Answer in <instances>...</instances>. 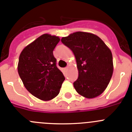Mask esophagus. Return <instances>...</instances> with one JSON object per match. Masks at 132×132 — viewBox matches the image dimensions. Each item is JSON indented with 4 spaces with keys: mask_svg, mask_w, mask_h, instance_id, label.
Listing matches in <instances>:
<instances>
[{
    "mask_svg": "<svg viewBox=\"0 0 132 132\" xmlns=\"http://www.w3.org/2000/svg\"><path fill=\"white\" fill-rule=\"evenodd\" d=\"M67 69H68V67H65V70H67Z\"/></svg>",
    "mask_w": 132,
    "mask_h": 132,
    "instance_id": "esophagus-1",
    "label": "esophagus"
}]
</instances>
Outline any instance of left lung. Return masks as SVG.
Here are the masks:
<instances>
[{
  "label": "left lung",
  "mask_w": 132,
  "mask_h": 132,
  "mask_svg": "<svg viewBox=\"0 0 132 132\" xmlns=\"http://www.w3.org/2000/svg\"><path fill=\"white\" fill-rule=\"evenodd\" d=\"M61 42L74 53L79 77L73 86L79 94L93 98L106 88L113 73L112 54L98 36L77 31L63 37Z\"/></svg>",
  "instance_id": "8db88e82"
}]
</instances>
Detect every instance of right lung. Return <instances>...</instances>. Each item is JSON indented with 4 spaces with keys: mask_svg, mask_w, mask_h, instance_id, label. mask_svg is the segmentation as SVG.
Here are the masks:
<instances>
[{
    "mask_svg": "<svg viewBox=\"0 0 132 132\" xmlns=\"http://www.w3.org/2000/svg\"><path fill=\"white\" fill-rule=\"evenodd\" d=\"M59 41L57 36L43 34L27 45L20 55V77L26 88L42 101H50L57 96L65 79L57 67L53 54Z\"/></svg>",
    "mask_w": 132,
    "mask_h": 132,
    "instance_id": "1",
    "label": "right lung"
}]
</instances>
